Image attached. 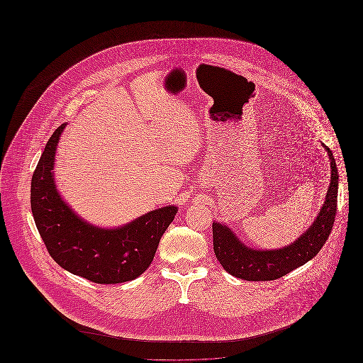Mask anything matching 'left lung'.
I'll return each instance as SVG.
<instances>
[{
	"label": "left lung",
	"instance_id": "1",
	"mask_svg": "<svg viewBox=\"0 0 363 363\" xmlns=\"http://www.w3.org/2000/svg\"><path fill=\"white\" fill-rule=\"evenodd\" d=\"M324 148L330 162V184L325 201L311 227L293 243L280 249H255L242 243L230 227L219 222L212 223L215 256L230 275L249 281L277 280L302 267L321 250L335 222L339 188L335 157L327 145Z\"/></svg>",
	"mask_w": 363,
	"mask_h": 363
}]
</instances>
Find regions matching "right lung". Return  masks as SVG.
I'll use <instances>...</instances> for the list:
<instances>
[{"label":"right lung","instance_id":"obj_1","mask_svg":"<svg viewBox=\"0 0 363 363\" xmlns=\"http://www.w3.org/2000/svg\"><path fill=\"white\" fill-rule=\"evenodd\" d=\"M65 126L55 129L33 175L36 228L52 259L70 274L98 284L130 281L151 265L178 208H157L114 228L88 223L65 203L54 181L55 151Z\"/></svg>","mask_w":363,"mask_h":363}]
</instances>
